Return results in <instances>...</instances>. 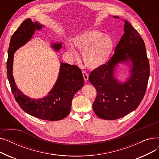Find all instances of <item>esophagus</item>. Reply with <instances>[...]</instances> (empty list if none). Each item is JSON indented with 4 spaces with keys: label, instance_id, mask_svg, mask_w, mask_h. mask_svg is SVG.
Masks as SVG:
<instances>
[{
    "label": "esophagus",
    "instance_id": "34e87169",
    "mask_svg": "<svg viewBox=\"0 0 159 159\" xmlns=\"http://www.w3.org/2000/svg\"><path fill=\"white\" fill-rule=\"evenodd\" d=\"M82 75H83V77H84V80L87 81L88 80V77H89L88 73L84 71H82Z\"/></svg>",
    "mask_w": 159,
    "mask_h": 159
}]
</instances>
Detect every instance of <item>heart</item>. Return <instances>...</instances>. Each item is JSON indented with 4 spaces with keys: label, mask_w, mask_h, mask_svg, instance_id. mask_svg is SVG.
<instances>
[{
    "label": "heart",
    "mask_w": 159,
    "mask_h": 159,
    "mask_svg": "<svg viewBox=\"0 0 159 159\" xmlns=\"http://www.w3.org/2000/svg\"><path fill=\"white\" fill-rule=\"evenodd\" d=\"M74 46L82 53V58L89 68H97L104 64L110 57L113 49V42L111 37L104 36V33L96 30H89L75 37ZM70 51L76 55L75 49L70 47Z\"/></svg>",
    "instance_id": "1"
}]
</instances>
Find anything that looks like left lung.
I'll return each mask as SVG.
<instances>
[{"instance_id":"obj_1","label":"left lung","mask_w":159,"mask_h":159,"mask_svg":"<svg viewBox=\"0 0 159 159\" xmlns=\"http://www.w3.org/2000/svg\"><path fill=\"white\" fill-rule=\"evenodd\" d=\"M124 33L114 54L89 76V82L97 91L93 111L104 120L118 119L136 110L145 95L149 77L144 42L129 22L124 20ZM128 58L133 63L131 76L126 83H119L113 77L114 67Z\"/></svg>"}]
</instances>
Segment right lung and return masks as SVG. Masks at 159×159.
Wrapping results in <instances>:
<instances>
[{
	"instance_id": "add662e5",
	"label": "right lung",
	"mask_w": 159,
	"mask_h": 159,
	"mask_svg": "<svg viewBox=\"0 0 159 159\" xmlns=\"http://www.w3.org/2000/svg\"><path fill=\"white\" fill-rule=\"evenodd\" d=\"M42 27L38 22L27 19L15 31L7 52V75L14 97L22 110L43 120H59L70 113L74 95L84 85L82 71L77 66L61 63L55 85L47 97L40 99H33L24 95L16 86L13 77V53L31 38L35 30H39ZM52 46L58 50L61 48V44Z\"/></svg>"
}]
</instances>
